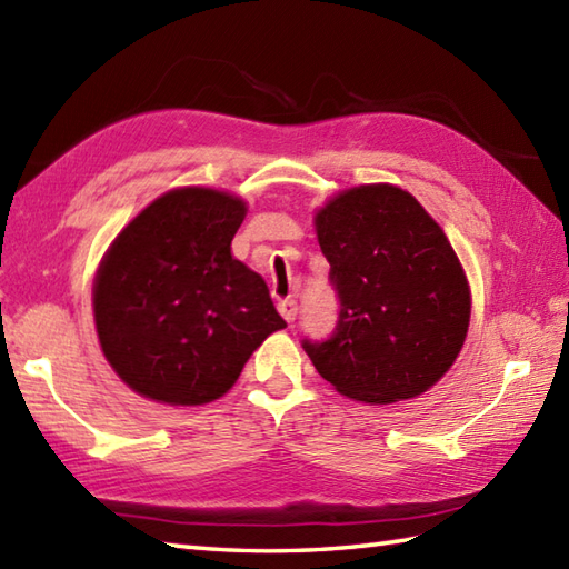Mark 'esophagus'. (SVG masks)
Instances as JSON below:
<instances>
[{"instance_id":"34e87169","label":"esophagus","mask_w":569,"mask_h":569,"mask_svg":"<svg viewBox=\"0 0 569 569\" xmlns=\"http://www.w3.org/2000/svg\"><path fill=\"white\" fill-rule=\"evenodd\" d=\"M278 312H281L286 322H293L296 316H298V303L293 298H286V300H281V303H278Z\"/></svg>"}]
</instances>
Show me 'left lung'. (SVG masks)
I'll return each instance as SVG.
<instances>
[{"label": "left lung", "mask_w": 569, "mask_h": 569, "mask_svg": "<svg viewBox=\"0 0 569 569\" xmlns=\"http://www.w3.org/2000/svg\"><path fill=\"white\" fill-rule=\"evenodd\" d=\"M340 318L325 342L303 340L318 373L361 403L420 396L465 345L467 276L440 224L410 192L359 186L316 214Z\"/></svg>", "instance_id": "obj_1"}]
</instances>
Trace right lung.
<instances>
[{
  "instance_id": "obj_1",
  "label": "right lung",
  "mask_w": 569,
  "mask_h": 569,
  "mask_svg": "<svg viewBox=\"0 0 569 569\" xmlns=\"http://www.w3.org/2000/svg\"><path fill=\"white\" fill-rule=\"evenodd\" d=\"M247 202L176 188L143 208L94 276L100 347L131 391L168 406L224 396L251 352L286 328L266 281L232 257Z\"/></svg>"
}]
</instances>
